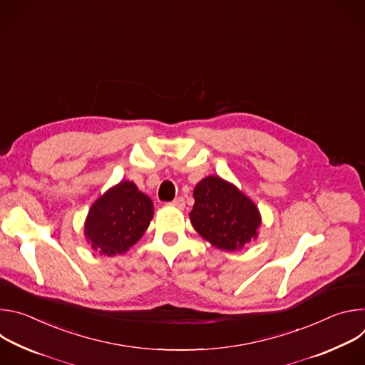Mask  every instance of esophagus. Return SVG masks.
Segmentation results:
<instances>
[{
  "label": "esophagus",
  "instance_id": "obj_1",
  "mask_svg": "<svg viewBox=\"0 0 365 365\" xmlns=\"http://www.w3.org/2000/svg\"><path fill=\"white\" fill-rule=\"evenodd\" d=\"M170 205L175 206V207H178V210H183L186 203H185V199H183V197H176L173 202H170Z\"/></svg>",
  "mask_w": 365,
  "mask_h": 365
}]
</instances>
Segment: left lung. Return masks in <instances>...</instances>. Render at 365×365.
<instances>
[{"label": "left lung", "mask_w": 365, "mask_h": 365, "mask_svg": "<svg viewBox=\"0 0 365 365\" xmlns=\"http://www.w3.org/2000/svg\"><path fill=\"white\" fill-rule=\"evenodd\" d=\"M189 220L196 232L222 251H240L255 241L262 227L257 205L234 183L210 175L193 189Z\"/></svg>", "instance_id": "obj_1"}]
</instances>
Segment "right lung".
<instances>
[{"label": "right lung", "instance_id": "obj_1", "mask_svg": "<svg viewBox=\"0 0 365 365\" xmlns=\"http://www.w3.org/2000/svg\"><path fill=\"white\" fill-rule=\"evenodd\" d=\"M153 215V200L134 182L121 180L91 205L83 225L86 242L101 255L124 254L143 237Z\"/></svg>", "mask_w": 365, "mask_h": 365}]
</instances>
